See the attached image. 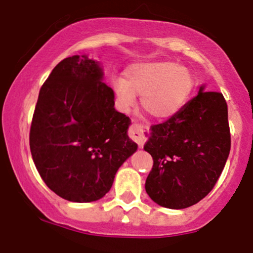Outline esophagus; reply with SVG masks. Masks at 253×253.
<instances>
[{
  "mask_svg": "<svg viewBox=\"0 0 253 253\" xmlns=\"http://www.w3.org/2000/svg\"><path fill=\"white\" fill-rule=\"evenodd\" d=\"M129 137L133 139L139 147H142L144 144V142L147 141L148 137H149V129L147 126L141 124H133L129 127Z\"/></svg>",
  "mask_w": 253,
  "mask_h": 253,
  "instance_id": "34e87169",
  "label": "esophagus"
}]
</instances>
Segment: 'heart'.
Instances as JSON below:
<instances>
[{
	"instance_id": "heart-1",
	"label": "heart",
	"mask_w": 253,
	"mask_h": 253,
	"mask_svg": "<svg viewBox=\"0 0 253 253\" xmlns=\"http://www.w3.org/2000/svg\"><path fill=\"white\" fill-rule=\"evenodd\" d=\"M196 88V78L186 66L170 61L138 63L125 72L124 81L115 85L117 104L124 111L142 95L145 111L157 119H169L178 114L190 101Z\"/></svg>"
}]
</instances>
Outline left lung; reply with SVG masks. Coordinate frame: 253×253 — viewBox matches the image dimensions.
<instances>
[{
  "mask_svg": "<svg viewBox=\"0 0 253 253\" xmlns=\"http://www.w3.org/2000/svg\"><path fill=\"white\" fill-rule=\"evenodd\" d=\"M144 150L153 158L145 191L157 205L183 209L211 191L230 153L228 105L223 94H198L175 116L150 127Z\"/></svg>",
  "mask_w": 253,
  "mask_h": 253,
  "instance_id": "1",
  "label": "left lung"
}]
</instances>
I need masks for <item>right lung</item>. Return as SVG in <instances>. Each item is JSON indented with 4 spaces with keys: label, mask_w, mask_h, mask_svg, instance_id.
<instances>
[{
    "label": "right lung",
    "mask_w": 253,
    "mask_h": 253,
    "mask_svg": "<svg viewBox=\"0 0 253 253\" xmlns=\"http://www.w3.org/2000/svg\"><path fill=\"white\" fill-rule=\"evenodd\" d=\"M103 66L88 55L61 61L42 89L30 127V152L51 191L88 203L110 191L119 168L138 145L131 120L116 111Z\"/></svg>",
    "instance_id": "add662e5"
}]
</instances>
